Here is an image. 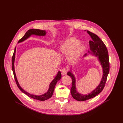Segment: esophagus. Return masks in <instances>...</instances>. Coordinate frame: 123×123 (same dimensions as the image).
Instances as JSON below:
<instances>
[{
  "label": "esophagus",
  "mask_w": 123,
  "mask_h": 123,
  "mask_svg": "<svg viewBox=\"0 0 123 123\" xmlns=\"http://www.w3.org/2000/svg\"><path fill=\"white\" fill-rule=\"evenodd\" d=\"M67 72H68V70L66 68H63V69H61V73L63 75L66 74L67 73Z\"/></svg>",
  "instance_id": "1"
}]
</instances>
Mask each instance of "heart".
<instances>
[{"label": "heart", "instance_id": "heart-1", "mask_svg": "<svg viewBox=\"0 0 123 123\" xmlns=\"http://www.w3.org/2000/svg\"><path fill=\"white\" fill-rule=\"evenodd\" d=\"M79 43V41L74 37L67 39L61 47V53L63 55H68V59L70 61L77 60L84 50V47Z\"/></svg>", "mask_w": 123, "mask_h": 123}]
</instances>
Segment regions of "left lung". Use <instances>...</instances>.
Here are the masks:
<instances>
[{
	"label": "left lung",
	"instance_id": "8db88e82",
	"mask_svg": "<svg viewBox=\"0 0 123 123\" xmlns=\"http://www.w3.org/2000/svg\"><path fill=\"white\" fill-rule=\"evenodd\" d=\"M86 32L90 35L92 39L89 41L90 50L94 55L98 56L103 68V75L99 85L93 92L87 95H82L79 94L76 91L75 79L74 75L71 72L68 73L67 74L72 77V86L71 89V94L74 99L79 101H86L94 97L99 94L104 88L110 71L109 57L106 45L96 34L89 31H86Z\"/></svg>",
	"mask_w": 123,
	"mask_h": 123
}]
</instances>
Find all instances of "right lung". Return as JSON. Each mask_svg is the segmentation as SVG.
Returning <instances> with one entry per match:
<instances>
[{
	"label": "right lung",
	"instance_id": "obj_1",
	"mask_svg": "<svg viewBox=\"0 0 123 123\" xmlns=\"http://www.w3.org/2000/svg\"><path fill=\"white\" fill-rule=\"evenodd\" d=\"M46 32L45 31H43V30H40L38 29H30L25 34L24 36L22 38H21L18 42V43H20L21 42L23 41H24L25 40H26L27 38H28V37H29L32 34H35L37 35V36H45L46 34ZM15 51H16V48L14 49L13 54V55L12 56V70L13 72V76H14V78L16 82V84L18 86V88L19 89V90L24 93H25V94H26L27 96H29L30 97L36 99L37 100H39V101H45L46 100L49 98H50L52 94H53L54 93V89L55 86L56 85V84L57 83V81L58 80H59L61 78V74L60 72H58V73L57 74L56 76L55 77V78L54 79V80L52 81L51 83L49 85V89L48 90V91L45 93V94L41 95H34L33 94H30L28 92H25L24 90H23L21 87L20 86V85H19V83L17 81L16 75H15V71H14V59H15Z\"/></svg>",
	"mask_w": 123,
	"mask_h": 123
}]
</instances>
